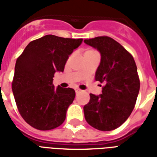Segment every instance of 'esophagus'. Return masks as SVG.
I'll return each mask as SVG.
<instances>
[{
  "label": "esophagus",
  "mask_w": 157,
  "mask_h": 157,
  "mask_svg": "<svg viewBox=\"0 0 157 157\" xmlns=\"http://www.w3.org/2000/svg\"><path fill=\"white\" fill-rule=\"evenodd\" d=\"M75 91L76 93H78V92H82V90L81 89H79V88H75Z\"/></svg>",
  "instance_id": "34e87169"
}]
</instances>
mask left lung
<instances>
[{"mask_svg":"<svg viewBox=\"0 0 157 157\" xmlns=\"http://www.w3.org/2000/svg\"><path fill=\"white\" fill-rule=\"evenodd\" d=\"M84 42L101 54L95 79L103 84L101 95L90 94V101L83 108L84 115L93 128L110 131L123 124L135 108L140 91L137 67L133 56L110 37Z\"/></svg>","mask_w":157,"mask_h":157,"instance_id":"1","label":"left lung"}]
</instances>
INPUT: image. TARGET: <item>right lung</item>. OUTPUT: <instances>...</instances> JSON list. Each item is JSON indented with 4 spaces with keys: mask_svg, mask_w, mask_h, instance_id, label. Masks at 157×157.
I'll use <instances>...</instances> for the list:
<instances>
[{
    "mask_svg": "<svg viewBox=\"0 0 157 157\" xmlns=\"http://www.w3.org/2000/svg\"><path fill=\"white\" fill-rule=\"evenodd\" d=\"M82 43L48 34L30 42L17 59L12 92L21 116L34 128L49 130L65 121L75 90L55 88L53 77L64 71L69 55Z\"/></svg>",
    "mask_w": 157,
    "mask_h": 157,
    "instance_id": "obj_1",
    "label": "right lung"
}]
</instances>
